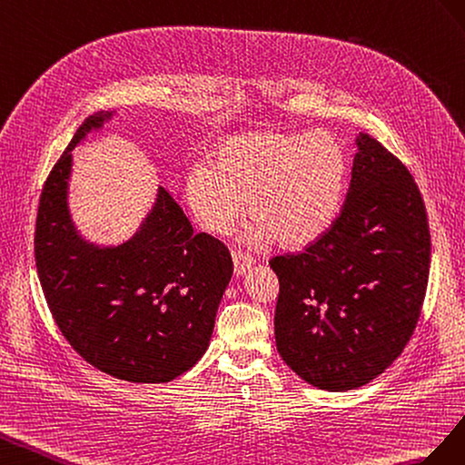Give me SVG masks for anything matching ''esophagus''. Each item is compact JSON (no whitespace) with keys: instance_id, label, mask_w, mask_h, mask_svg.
<instances>
[{"instance_id":"34e87169","label":"esophagus","mask_w":465,"mask_h":465,"mask_svg":"<svg viewBox=\"0 0 465 465\" xmlns=\"http://www.w3.org/2000/svg\"><path fill=\"white\" fill-rule=\"evenodd\" d=\"M232 261H233V274H235V276H243V274L255 264L253 259H251L249 255L240 253V251H233V253H232Z\"/></svg>"}]
</instances>
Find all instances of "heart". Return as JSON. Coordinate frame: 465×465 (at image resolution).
I'll return each mask as SVG.
<instances>
[{
    "label": "heart",
    "mask_w": 465,
    "mask_h": 465,
    "mask_svg": "<svg viewBox=\"0 0 465 465\" xmlns=\"http://www.w3.org/2000/svg\"><path fill=\"white\" fill-rule=\"evenodd\" d=\"M347 175V152L325 130H249L222 140L210 165L189 171L184 201L212 235L228 233L245 203L251 240L302 249L335 222Z\"/></svg>",
    "instance_id": "1"
}]
</instances>
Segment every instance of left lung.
<instances>
[{
	"label": "left lung",
	"mask_w": 465,
	"mask_h": 465,
	"mask_svg": "<svg viewBox=\"0 0 465 465\" xmlns=\"http://www.w3.org/2000/svg\"><path fill=\"white\" fill-rule=\"evenodd\" d=\"M351 187L331 228L278 276L274 337L312 386L349 391L393 364L417 327L430 267L427 208L409 169L372 136H356Z\"/></svg>",
	"instance_id": "obj_1"
}]
</instances>
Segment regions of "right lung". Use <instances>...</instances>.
<instances>
[{"label": "right lung", "instance_id": "right-lung-1", "mask_svg": "<svg viewBox=\"0 0 465 465\" xmlns=\"http://www.w3.org/2000/svg\"><path fill=\"white\" fill-rule=\"evenodd\" d=\"M114 113H97L45 183L35 257L48 308L72 347L101 372L134 383H165L206 352L232 257L208 233H193L183 208L159 187L134 235L93 243L70 214L72 152Z\"/></svg>", "mask_w": 465, "mask_h": 465}]
</instances>
